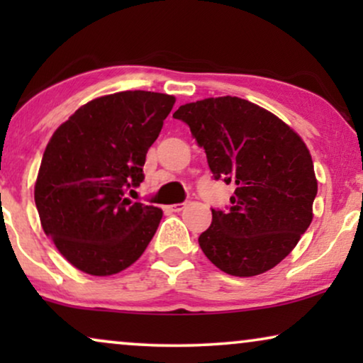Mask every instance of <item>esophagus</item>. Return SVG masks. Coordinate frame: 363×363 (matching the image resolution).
Masks as SVG:
<instances>
[{"instance_id": "34e87169", "label": "esophagus", "mask_w": 363, "mask_h": 363, "mask_svg": "<svg viewBox=\"0 0 363 363\" xmlns=\"http://www.w3.org/2000/svg\"><path fill=\"white\" fill-rule=\"evenodd\" d=\"M183 208H185V203H175V205H172V206H168V210L170 211H175V213H178V211H182Z\"/></svg>"}]
</instances>
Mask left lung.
<instances>
[{
  "instance_id": "left-lung-1",
  "label": "left lung",
  "mask_w": 363,
  "mask_h": 363,
  "mask_svg": "<svg viewBox=\"0 0 363 363\" xmlns=\"http://www.w3.org/2000/svg\"><path fill=\"white\" fill-rule=\"evenodd\" d=\"M205 148L215 180L235 183L226 211L211 210L198 242L216 267L250 277L294 250L312 221L317 180L311 153L292 128L240 97H210L173 113Z\"/></svg>"
}]
</instances>
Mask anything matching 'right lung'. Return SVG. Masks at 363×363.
Wrapping results in <instances>:
<instances>
[{
  "label": "right lung",
  "mask_w": 363,
  "mask_h": 363,
  "mask_svg": "<svg viewBox=\"0 0 363 363\" xmlns=\"http://www.w3.org/2000/svg\"><path fill=\"white\" fill-rule=\"evenodd\" d=\"M173 104L158 92L111 94L77 108L52 133L34 201L44 233L79 271L117 274L152 241L162 210L125 193L145 178L147 152Z\"/></svg>",
  "instance_id": "obj_1"
}]
</instances>
